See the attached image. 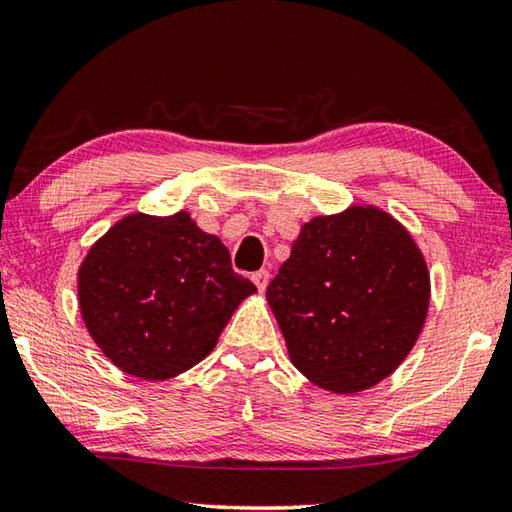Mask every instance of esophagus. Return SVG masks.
<instances>
[{
  "mask_svg": "<svg viewBox=\"0 0 512 512\" xmlns=\"http://www.w3.org/2000/svg\"><path fill=\"white\" fill-rule=\"evenodd\" d=\"M252 281L258 287V292H265V287L269 283V272H267V269H258V272L252 274Z\"/></svg>",
  "mask_w": 512,
  "mask_h": 512,
  "instance_id": "esophagus-1",
  "label": "esophagus"
}]
</instances>
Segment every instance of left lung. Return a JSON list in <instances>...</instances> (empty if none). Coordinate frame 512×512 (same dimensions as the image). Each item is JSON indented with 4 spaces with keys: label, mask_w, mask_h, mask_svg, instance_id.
<instances>
[{
    "label": "left lung",
    "mask_w": 512,
    "mask_h": 512,
    "mask_svg": "<svg viewBox=\"0 0 512 512\" xmlns=\"http://www.w3.org/2000/svg\"><path fill=\"white\" fill-rule=\"evenodd\" d=\"M267 303L294 368L327 392L354 394L390 376L417 343L430 274L397 218L352 205L301 227Z\"/></svg>",
    "instance_id": "1"
}]
</instances>
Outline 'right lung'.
I'll list each match as a JSON object with an SVG mask.
<instances>
[{
    "label": "right lung",
    "instance_id": "add662e5",
    "mask_svg": "<svg viewBox=\"0 0 512 512\" xmlns=\"http://www.w3.org/2000/svg\"><path fill=\"white\" fill-rule=\"evenodd\" d=\"M256 285L231 269L229 249L187 211L129 214L95 243L77 272L91 339L122 372L165 381L214 350Z\"/></svg>",
    "mask_w": 512,
    "mask_h": 512
}]
</instances>
